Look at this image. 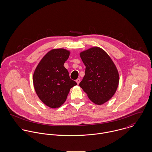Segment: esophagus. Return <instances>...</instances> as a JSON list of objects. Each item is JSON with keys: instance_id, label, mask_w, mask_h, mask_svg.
Returning a JSON list of instances; mask_svg holds the SVG:
<instances>
[{"instance_id": "esophagus-1", "label": "esophagus", "mask_w": 152, "mask_h": 152, "mask_svg": "<svg viewBox=\"0 0 152 152\" xmlns=\"http://www.w3.org/2000/svg\"><path fill=\"white\" fill-rule=\"evenodd\" d=\"M76 83H77V84H79L80 83V79L78 78L77 80H76Z\"/></svg>"}]
</instances>
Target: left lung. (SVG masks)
Masks as SVG:
<instances>
[{
    "label": "left lung",
    "mask_w": 152,
    "mask_h": 152,
    "mask_svg": "<svg viewBox=\"0 0 152 152\" xmlns=\"http://www.w3.org/2000/svg\"><path fill=\"white\" fill-rule=\"evenodd\" d=\"M80 57L86 71L79 86L92 102L102 105L113 96L118 87V69L108 54L99 47L82 51Z\"/></svg>",
    "instance_id": "left-lung-1"
}]
</instances>
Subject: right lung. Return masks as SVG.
I'll list each match as a JSON object with an SVG mask.
<instances>
[{
	"mask_svg": "<svg viewBox=\"0 0 152 152\" xmlns=\"http://www.w3.org/2000/svg\"><path fill=\"white\" fill-rule=\"evenodd\" d=\"M70 52L64 48L53 49L40 61L33 74L36 92L45 105L51 108L61 107L72 87L77 85L69 76L64 64Z\"/></svg>",
	"mask_w": 152,
	"mask_h": 152,
	"instance_id": "1",
	"label": "right lung"
}]
</instances>
